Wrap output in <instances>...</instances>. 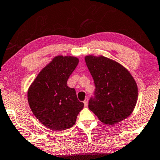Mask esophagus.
<instances>
[{
    "label": "esophagus",
    "instance_id": "obj_1",
    "mask_svg": "<svg viewBox=\"0 0 160 160\" xmlns=\"http://www.w3.org/2000/svg\"><path fill=\"white\" fill-rule=\"evenodd\" d=\"M88 99H87V98H86V99H85V101L83 102H84V105H85V107H87V106H88Z\"/></svg>",
    "mask_w": 160,
    "mask_h": 160
}]
</instances>
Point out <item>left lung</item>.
Masks as SVG:
<instances>
[{"instance_id": "8db88e82", "label": "left lung", "mask_w": 160, "mask_h": 160, "mask_svg": "<svg viewBox=\"0 0 160 160\" xmlns=\"http://www.w3.org/2000/svg\"><path fill=\"white\" fill-rule=\"evenodd\" d=\"M85 61L96 87L94 99L89 100V110L108 125L116 124L130 116L138 97L137 83L130 72L103 55H86Z\"/></svg>"}]
</instances>
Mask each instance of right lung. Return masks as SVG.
I'll list each match as a JSON object with an SVG mask.
<instances>
[{"instance_id": "right-lung-1", "label": "right lung", "mask_w": 160, "mask_h": 160, "mask_svg": "<svg viewBox=\"0 0 160 160\" xmlns=\"http://www.w3.org/2000/svg\"><path fill=\"white\" fill-rule=\"evenodd\" d=\"M79 63L77 57L57 55L42 69L28 90V101L34 116L44 127L62 131L73 127L84 104L74 88L67 86Z\"/></svg>"}]
</instances>
